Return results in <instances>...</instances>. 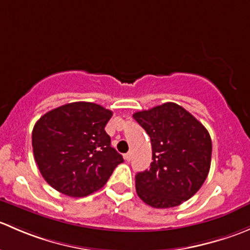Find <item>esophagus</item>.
I'll list each match as a JSON object with an SVG mask.
<instances>
[{"instance_id":"1","label":"esophagus","mask_w":250,"mask_h":250,"mask_svg":"<svg viewBox=\"0 0 250 250\" xmlns=\"http://www.w3.org/2000/svg\"><path fill=\"white\" fill-rule=\"evenodd\" d=\"M125 160L127 161V162H129V161L132 160V152H128V153H125Z\"/></svg>"}]
</instances>
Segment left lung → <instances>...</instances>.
<instances>
[{
    "mask_svg": "<svg viewBox=\"0 0 250 250\" xmlns=\"http://www.w3.org/2000/svg\"><path fill=\"white\" fill-rule=\"evenodd\" d=\"M151 139L150 169L135 175L137 193L153 208H172L192 197L210 168L211 139L188 111L174 103L133 115Z\"/></svg>",
    "mask_w": 250,
    "mask_h": 250,
    "instance_id": "8db88e82",
    "label": "left lung"
}]
</instances>
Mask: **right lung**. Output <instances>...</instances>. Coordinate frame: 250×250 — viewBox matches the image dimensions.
<instances>
[{
	"label": "right lung",
	"mask_w": 250,
	"mask_h": 250,
	"mask_svg": "<svg viewBox=\"0 0 250 250\" xmlns=\"http://www.w3.org/2000/svg\"><path fill=\"white\" fill-rule=\"evenodd\" d=\"M112 111L77 102L48 111L32 129L35 161L59 192L84 197L102 188L123 157L111 147L105 125Z\"/></svg>",
	"instance_id": "right-lung-1"
}]
</instances>
